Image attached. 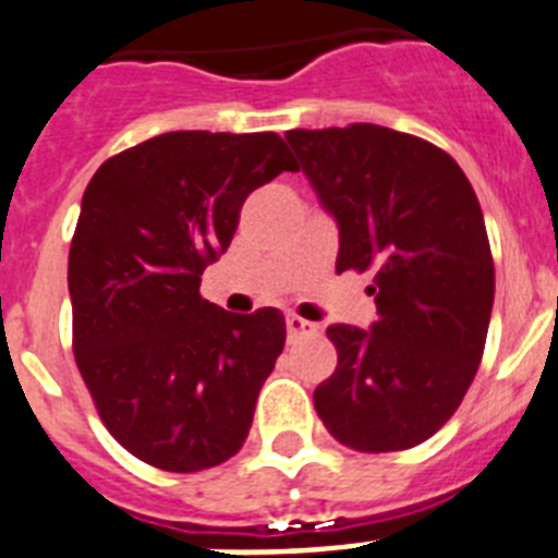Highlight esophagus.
I'll return each mask as SVG.
<instances>
[{
    "mask_svg": "<svg viewBox=\"0 0 558 558\" xmlns=\"http://www.w3.org/2000/svg\"><path fill=\"white\" fill-rule=\"evenodd\" d=\"M286 330H289V339H303V336L319 333V328L314 323H308V319H303L298 314L286 316Z\"/></svg>",
    "mask_w": 558,
    "mask_h": 558,
    "instance_id": "esophagus-1",
    "label": "esophagus"
}]
</instances>
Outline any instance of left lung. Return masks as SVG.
I'll return each instance as SVG.
<instances>
[{
  "instance_id": "obj_1",
  "label": "left lung",
  "mask_w": 558,
  "mask_h": 558,
  "mask_svg": "<svg viewBox=\"0 0 558 558\" xmlns=\"http://www.w3.org/2000/svg\"><path fill=\"white\" fill-rule=\"evenodd\" d=\"M286 142L339 225L336 272L375 275L369 330L328 328L339 364L316 414L361 453L414 448L456 414L484 355L495 264L478 197L445 149L380 124Z\"/></svg>"
}]
</instances>
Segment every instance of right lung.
I'll list each match as a JSON object with an SVG mask.
<instances>
[{
    "label": "right lung",
    "instance_id": "1",
    "mask_svg": "<svg viewBox=\"0 0 558 558\" xmlns=\"http://www.w3.org/2000/svg\"><path fill=\"white\" fill-rule=\"evenodd\" d=\"M280 172L298 163L278 133L174 130L108 158L85 189L69 250L74 359L110 436L158 470H208L247 439L286 319L222 311L199 275Z\"/></svg>",
    "mask_w": 558,
    "mask_h": 558
}]
</instances>
